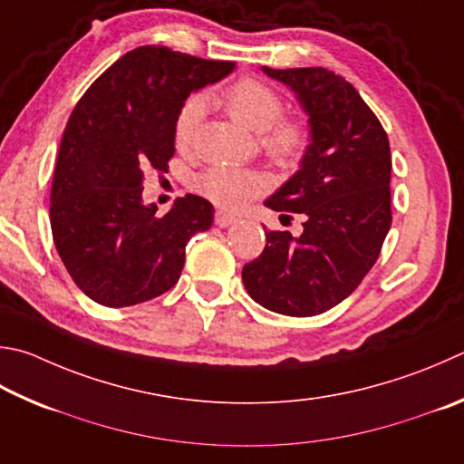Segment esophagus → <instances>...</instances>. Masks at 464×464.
<instances>
[{
	"label": "esophagus",
	"instance_id": "esophagus-1",
	"mask_svg": "<svg viewBox=\"0 0 464 464\" xmlns=\"http://www.w3.org/2000/svg\"><path fill=\"white\" fill-rule=\"evenodd\" d=\"M215 223L218 227H231L233 223H237V217H233L231 213H227V210H217V213H215Z\"/></svg>",
	"mask_w": 464,
	"mask_h": 464
}]
</instances>
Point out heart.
<instances>
[{"instance_id":"obj_1","label":"heart","mask_w":464,"mask_h":464,"mask_svg":"<svg viewBox=\"0 0 464 464\" xmlns=\"http://www.w3.org/2000/svg\"><path fill=\"white\" fill-rule=\"evenodd\" d=\"M223 105L235 121L259 133V144L277 164H292L306 150L308 133L298 120L284 115L280 92L257 79H239L223 92ZM205 115V97L184 101L174 121V141L187 148ZM266 179L256 170L229 164H213L195 179L200 195L223 207H239L266 188Z\"/></svg>"}]
</instances>
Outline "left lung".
Instances as JSON below:
<instances>
[{
  "label": "left lung",
  "mask_w": 464,
  "mask_h": 464,
  "mask_svg": "<svg viewBox=\"0 0 464 464\" xmlns=\"http://www.w3.org/2000/svg\"><path fill=\"white\" fill-rule=\"evenodd\" d=\"M264 72L296 92L308 115L300 170L266 200L277 213L304 215V231H266L264 251L241 277L267 310L323 314L355 292L392 227L390 140L341 74L323 66Z\"/></svg>",
  "instance_id": "8db88e82"
}]
</instances>
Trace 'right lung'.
Segmentation results:
<instances>
[{"instance_id": "add662e5", "label": "right lung", "mask_w": 464, "mask_h": 464, "mask_svg": "<svg viewBox=\"0 0 464 464\" xmlns=\"http://www.w3.org/2000/svg\"><path fill=\"white\" fill-rule=\"evenodd\" d=\"M235 63L166 46L123 54L72 109L58 150L50 227L74 284L97 304L133 306L179 282L187 243L213 225L207 198L187 195L164 217L144 205V170H166L174 121L192 91L221 81Z\"/></svg>"}]
</instances>
